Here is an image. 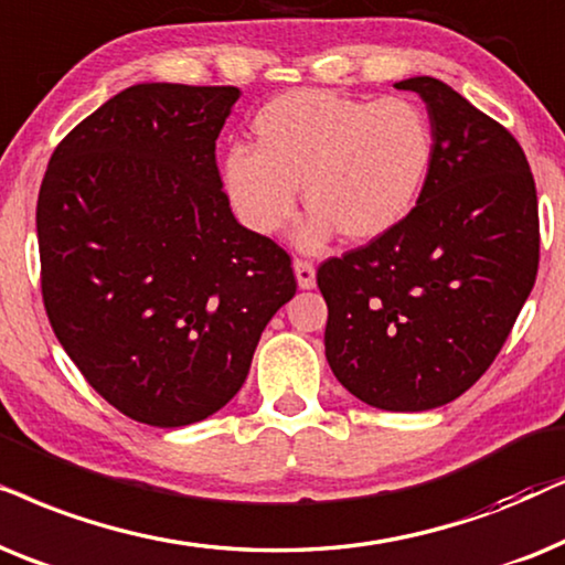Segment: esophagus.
<instances>
[{
	"mask_svg": "<svg viewBox=\"0 0 565 565\" xmlns=\"http://www.w3.org/2000/svg\"><path fill=\"white\" fill-rule=\"evenodd\" d=\"M295 276H297L299 289H312L315 287V266L310 260L297 258L295 260Z\"/></svg>",
	"mask_w": 565,
	"mask_h": 565,
	"instance_id": "esophagus-1",
	"label": "esophagus"
}]
</instances>
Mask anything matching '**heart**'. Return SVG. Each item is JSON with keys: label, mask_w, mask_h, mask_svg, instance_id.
<instances>
[{"label": "heart", "mask_w": 565, "mask_h": 565, "mask_svg": "<svg viewBox=\"0 0 565 565\" xmlns=\"http://www.w3.org/2000/svg\"><path fill=\"white\" fill-rule=\"evenodd\" d=\"M255 145L224 154L222 178L239 222L276 235L291 222L299 183L315 212L297 243L315 250L341 230L374 239L418 204L431 175L436 131L424 105L408 97H349L299 89L263 105Z\"/></svg>", "instance_id": "1"}]
</instances>
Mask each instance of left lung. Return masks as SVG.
Here are the masks:
<instances>
[{
	"label": "left lung",
	"instance_id": "obj_1",
	"mask_svg": "<svg viewBox=\"0 0 565 565\" xmlns=\"http://www.w3.org/2000/svg\"><path fill=\"white\" fill-rule=\"evenodd\" d=\"M431 175L405 220L318 268L335 380L382 411L452 403L483 377L535 287L537 191L519 141L434 77Z\"/></svg>",
	"mask_w": 565,
	"mask_h": 565
}]
</instances>
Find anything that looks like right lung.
I'll return each mask as SVG.
<instances>
[{"label": "right lung", "mask_w": 565, "mask_h": 565, "mask_svg": "<svg viewBox=\"0 0 565 565\" xmlns=\"http://www.w3.org/2000/svg\"><path fill=\"white\" fill-rule=\"evenodd\" d=\"M237 97L230 85L124 89L58 141L38 193L51 328L139 424L224 408L297 291L289 253L243 227L222 191L216 137Z\"/></svg>", "instance_id": "right-lung-1"}]
</instances>
